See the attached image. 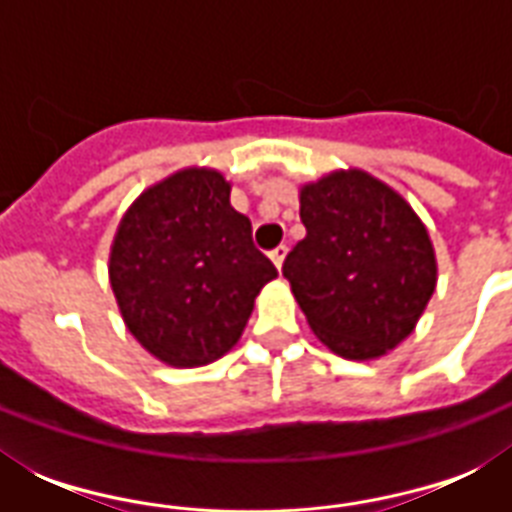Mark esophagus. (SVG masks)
Here are the masks:
<instances>
[{"instance_id":"obj_1","label":"esophagus","mask_w":512,"mask_h":512,"mask_svg":"<svg viewBox=\"0 0 512 512\" xmlns=\"http://www.w3.org/2000/svg\"><path fill=\"white\" fill-rule=\"evenodd\" d=\"M284 257H287V247H284V244H281V247H276L271 252V263L276 265L279 271H281V265H284Z\"/></svg>"}]
</instances>
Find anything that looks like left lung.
<instances>
[{
    "label": "left lung",
    "instance_id": "left-lung-1",
    "mask_svg": "<svg viewBox=\"0 0 512 512\" xmlns=\"http://www.w3.org/2000/svg\"><path fill=\"white\" fill-rule=\"evenodd\" d=\"M300 220L305 239L284 276L313 335L348 361L398 348L438 281L436 249L412 204L350 167L300 185Z\"/></svg>",
    "mask_w": 512,
    "mask_h": 512
}]
</instances>
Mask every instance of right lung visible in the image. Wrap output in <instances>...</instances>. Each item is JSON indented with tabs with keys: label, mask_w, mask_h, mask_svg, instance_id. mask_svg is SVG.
I'll return each mask as SVG.
<instances>
[{
	"label": "right lung",
	"mask_w": 512,
	"mask_h": 512,
	"mask_svg": "<svg viewBox=\"0 0 512 512\" xmlns=\"http://www.w3.org/2000/svg\"><path fill=\"white\" fill-rule=\"evenodd\" d=\"M276 276L215 167H185L148 185L119 220L108 255L124 327L175 369L223 358Z\"/></svg>",
	"instance_id": "add662e5"
}]
</instances>
